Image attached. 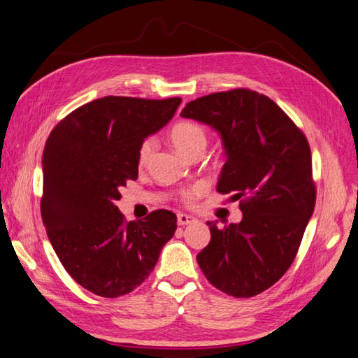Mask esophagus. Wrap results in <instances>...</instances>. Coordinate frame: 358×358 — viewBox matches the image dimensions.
<instances>
[{"mask_svg": "<svg viewBox=\"0 0 358 358\" xmlns=\"http://www.w3.org/2000/svg\"><path fill=\"white\" fill-rule=\"evenodd\" d=\"M193 222H196V219L193 216H189V214H184V213L178 214V224L179 225H188V224H193Z\"/></svg>", "mask_w": 358, "mask_h": 358, "instance_id": "1", "label": "esophagus"}]
</instances>
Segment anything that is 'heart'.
Listing matches in <instances>:
<instances>
[{
	"instance_id": "b5f03b06",
	"label": "heart",
	"mask_w": 358,
	"mask_h": 358,
	"mask_svg": "<svg viewBox=\"0 0 358 358\" xmlns=\"http://www.w3.org/2000/svg\"><path fill=\"white\" fill-rule=\"evenodd\" d=\"M170 141L174 145V148L180 152L184 156H189L194 153L196 150H205L206 145V131L203 130V127L199 124H196L193 121H180L178 124H174L170 130ZM155 144L152 139H147L142 142V145L139 147L138 152V162L139 165L147 164L153 153ZM205 187L202 184H197L192 188L182 192V201L184 202H192L196 196H199L203 193Z\"/></svg>"
}]
</instances>
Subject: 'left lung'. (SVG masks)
<instances>
[{
    "label": "left lung",
    "instance_id": "obj_1",
    "mask_svg": "<svg viewBox=\"0 0 358 358\" xmlns=\"http://www.w3.org/2000/svg\"><path fill=\"white\" fill-rule=\"evenodd\" d=\"M180 116L219 131L227 162L217 192L234 193L243 213L239 224L224 228L206 222L211 241L197 264L228 296H257L288 271L313 216L311 148L273 99L248 89L197 98Z\"/></svg>",
    "mask_w": 358,
    "mask_h": 358
}]
</instances>
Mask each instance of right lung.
<instances>
[{"label":"right lung","instance_id":"add662e5","mask_svg":"<svg viewBox=\"0 0 358 358\" xmlns=\"http://www.w3.org/2000/svg\"><path fill=\"white\" fill-rule=\"evenodd\" d=\"M180 98L106 96L73 110L43 153L41 216L62 266L101 297L129 294L157 264L176 231V214L156 210L127 222L119 188L138 179L142 142L170 121Z\"/></svg>","mask_w":358,"mask_h":358}]
</instances>
